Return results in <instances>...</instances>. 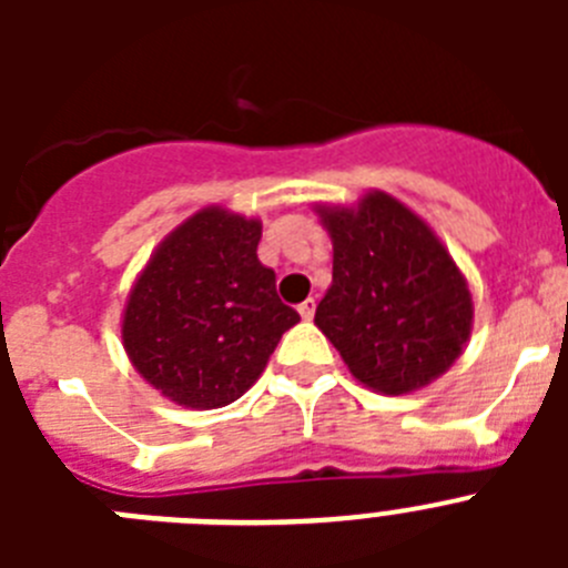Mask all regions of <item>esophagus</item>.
<instances>
[{
  "mask_svg": "<svg viewBox=\"0 0 568 568\" xmlns=\"http://www.w3.org/2000/svg\"><path fill=\"white\" fill-rule=\"evenodd\" d=\"M298 313H301V318H304V321L313 318V315H315V298L301 301V304H298Z\"/></svg>",
  "mask_w": 568,
  "mask_h": 568,
  "instance_id": "34e87169",
  "label": "esophagus"
}]
</instances>
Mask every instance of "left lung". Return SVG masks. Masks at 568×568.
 Masks as SVG:
<instances>
[{
    "label": "left lung",
    "mask_w": 568,
    "mask_h": 568,
    "mask_svg": "<svg viewBox=\"0 0 568 568\" xmlns=\"http://www.w3.org/2000/svg\"><path fill=\"white\" fill-rule=\"evenodd\" d=\"M333 239V284L315 310L355 381L381 395L429 386L464 353L471 293L435 230L384 190L315 204Z\"/></svg>",
    "instance_id": "left-lung-1"
}]
</instances>
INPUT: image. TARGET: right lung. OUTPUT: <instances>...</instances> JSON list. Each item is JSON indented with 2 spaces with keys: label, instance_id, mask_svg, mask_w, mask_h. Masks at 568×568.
Returning a JSON list of instances; mask_svg holds the SVG:
<instances>
[{
  "label": "right lung",
  "instance_id": "1",
  "mask_svg": "<svg viewBox=\"0 0 568 568\" xmlns=\"http://www.w3.org/2000/svg\"><path fill=\"white\" fill-rule=\"evenodd\" d=\"M261 222L210 204L153 250L122 313V344L155 393L219 409L261 378L298 313L255 255Z\"/></svg>",
  "mask_w": 568,
  "mask_h": 568
}]
</instances>
